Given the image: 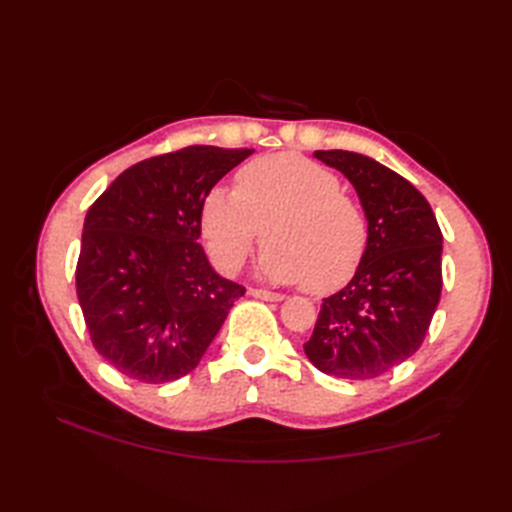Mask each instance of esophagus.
I'll return each instance as SVG.
<instances>
[{
    "instance_id": "obj_1",
    "label": "esophagus",
    "mask_w": 512,
    "mask_h": 512,
    "mask_svg": "<svg viewBox=\"0 0 512 512\" xmlns=\"http://www.w3.org/2000/svg\"><path fill=\"white\" fill-rule=\"evenodd\" d=\"M248 295L255 297V299H264V301H281V299H284V295H279V292H270V290H264V288H250Z\"/></svg>"
}]
</instances>
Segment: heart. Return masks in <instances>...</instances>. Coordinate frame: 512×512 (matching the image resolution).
Returning <instances> with one entry per match:
<instances>
[{
	"label": "heart",
	"instance_id": "1",
	"mask_svg": "<svg viewBox=\"0 0 512 512\" xmlns=\"http://www.w3.org/2000/svg\"><path fill=\"white\" fill-rule=\"evenodd\" d=\"M200 226L224 273H237L264 237L262 273L310 292L347 284L369 244L363 206L332 169L299 154L250 160L235 173V191L206 193Z\"/></svg>",
	"mask_w": 512,
	"mask_h": 512
}]
</instances>
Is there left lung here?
<instances>
[{"label": "left lung", "mask_w": 512, "mask_h": 512, "mask_svg": "<svg viewBox=\"0 0 512 512\" xmlns=\"http://www.w3.org/2000/svg\"><path fill=\"white\" fill-rule=\"evenodd\" d=\"M354 184L369 224L350 284L323 299L303 350L319 372L369 380L418 352L442 292V233L409 180L354 151H314Z\"/></svg>", "instance_id": "1"}]
</instances>
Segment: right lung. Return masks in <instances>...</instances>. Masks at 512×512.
I'll return each instance as SVG.
<instances>
[{"instance_id":"add662e5","label":"right lung","mask_w":512,"mask_h":512,"mask_svg":"<svg viewBox=\"0 0 512 512\" xmlns=\"http://www.w3.org/2000/svg\"><path fill=\"white\" fill-rule=\"evenodd\" d=\"M253 151L193 145L136 162L85 215L76 297L96 352L127 378L160 385L193 372L244 297L198 237L206 193Z\"/></svg>"}]
</instances>
